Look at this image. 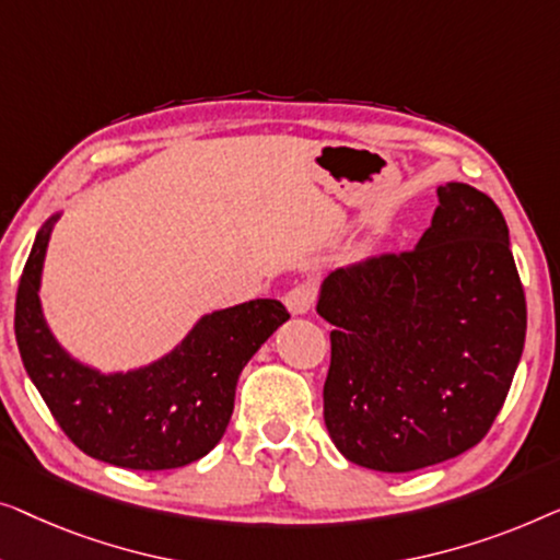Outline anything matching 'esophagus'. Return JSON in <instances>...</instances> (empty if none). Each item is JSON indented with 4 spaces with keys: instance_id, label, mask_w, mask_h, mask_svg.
Masks as SVG:
<instances>
[{
    "instance_id": "1",
    "label": "esophagus",
    "mask_w": 560,
    "mask_h": 560,
    "mask_svg": "<svg viewBox=\"0 0 560 560\" xmlns=\"http://www.w3.org/2000/svg\"><path fill=\"white\" fill-rule=\"evenodd\" d=\"M283 302H287V310L291 314H306L317 302V289L312 283H296L294 289L287 291Z\"/></svg>"
}]
</instances>
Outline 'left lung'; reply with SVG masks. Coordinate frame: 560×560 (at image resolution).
<instances>
[{"label":"left lung","instance_id":"1","mask_svg":"<svg viewBox=\"0 0 560 560\" xmlns=\"http://www.w3.org/2000/svg\"><path fill=\"white\" fill-rule=\"evenodd\" d=\"M419 246L337 269L325 423L345 459L413 471L479 444L505 404L527 310L508 223L464 183L439 187Z\"/></svg>","mask_w":560,"mask_h":560}]
</instances>
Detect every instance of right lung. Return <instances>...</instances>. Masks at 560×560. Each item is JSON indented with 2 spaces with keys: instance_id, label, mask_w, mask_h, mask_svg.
<instances>
[{
  "instance_id": "1",
  "label": "right lung",
  "mask_w": 560,
  "mask_h": 560,
  "mask_svg": "<svg viewBox=\"0 0 560 560\" xmlns=\"http://www.w3.org/2000/svg\"><path fill=\"white\" fill-rule=\"evenodd\" d=\"M55 220L37 233L14 302V337L30 381L66 436L93 459L144 471L198 462L223 439L241 370L289 319L287 306L254 299L205 314L167 358L104 375L70 358L45 325L37 289Z\"/></svg>"
}]
</instances>
